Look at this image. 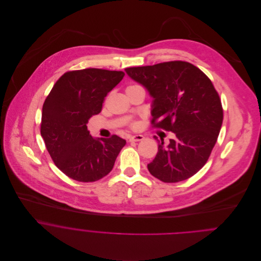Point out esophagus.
I'll use <instances>...</instances> for the list:
<instances>
[{
	"label": "esophagus",
	"instance_id": "34e87169",
	"mask_svg": "<svg viewBox=\"0 0 261 261\" xmlns=\"http://www.w3.org/2000/svg\"><path fill=\"white\" fill-rule=\"evenodd\" d=\"M144 139H145L144 136H142V135H136V136H133V137L129 138V142H141V141H143Z\"/></svg>",
	"mask_w": 261,
	"mask_h": 261
}]
</instances>
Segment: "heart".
<instances>
[{"instance_id": "b5f03b06", "label": "heart", "mask_w": 261, "mask_h": 261, "mask_svg": "<svg viewBox=\"0 0 261 261\" xmlns=\"http://www.w3.org/2000/svg\"><path fill=\"white\" fill-rule=\"evenodd\" d=\"M134 86H138V85H132V86H128V87H134ZM128 87H127V88H128Z\"/></svg>"}]
</instances>
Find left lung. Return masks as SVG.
Listing matches in <instances>:
<instances>
[{"label": "left lung", "mask_w": 261, "mask_h": 261, "mask_svg": "<svg viewBox=\"0 0 261 261\" xmlns=\"http://www.w3.org/2000/svg\"><path fill=\"white\" fill-rule=\"evenodd\" d=\"M124 70L152 98L153 126L176 136L167 146L164 139L153 137L159 148L148 165L149 173L165 183H177L194 176L207 163L223 121L220 97L211 80L185 61Z\"/></svg>", "instance_id": "1"}]
</instances>
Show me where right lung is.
I'll return each mask as SVG.
<instances>
[{"label": "right lung", "instance_id": "1", "mask_svg": "<svg viewBox=\"0 0 261 261\" xmlns=\"http://www.w3.org/2000/svg\"><path fill=\"white\" fill-rule=\"evenodd\" d=\"M123 76L122 71L97 68L69 71L45 99L41 137L57 168L69 178L94 182L106 177L125 146V140L117 136L93 138L86 125Z\"/></svg>", "mask_w": 261, "mask_h": 261}]
</instances>
